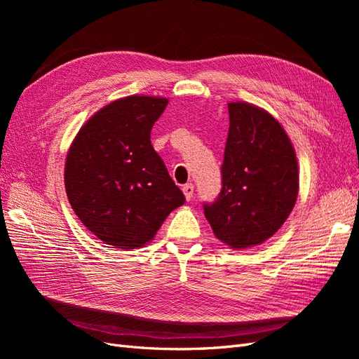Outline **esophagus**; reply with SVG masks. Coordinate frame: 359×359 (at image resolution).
Wrapping results in <instances>:
<instances>
[{"instance_id":"esophagus-1","label":"esophagus","mask_w":359,"mask_h":359,"mask_svg":"<svg viewBox=\"0 0 359 359\" xmlns=\"http://www.w3.org/2000/svg\"><path fill=\"white\" fill-rule=\"evenodd\" d=\"M193 191H194V187H193L191 182L186 184V186L182 187V193H184V196H186L187 201H190L193 198Z\"/></svg>"}]
</instances>
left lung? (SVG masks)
Returning a JSON list of instances; mask_svg holds the SVG:
<instances>
[{
	"instance_id": "1",
	"label": "left lung",
	"mask_w": 359,
	"mask_h": 359,
	"mask_svg": "<svg viewBox=\"0 0 359 359\" xmlns=\"http://www.w3.org/2000/svg\"><path fill=\"white\" fill-rule=\"evenodd\" d=\"M229 107L222 190L203 214L214 235L232 248L262 244L295 206L299 178L295 149L277 119L244 102Z\"/></svg>"
}]
</instances>
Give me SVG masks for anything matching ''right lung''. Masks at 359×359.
I'll return each mask as SVG.
<instances>
[{
    "label": "right lung",
    "instance_id": "add662e5",
    "mask_svg": "<svg viewBox=\"0 0 359 359\" xmlns=\"http://www.w3.org/2000/svg\"><path fill=\"white\" fill-rule=\"evenodd\" d=\"M166 106L163 97L115 100L85 123L69 149L64 170L69 202L104 244L144 247L186 202L151 145V128Z\"/></svg>",
    "mask_w": 359,
    "mask_h": 359
}]
</instances>
